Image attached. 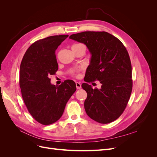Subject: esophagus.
<instances>
[{"label":"esophagus","instance_id":"34e87169","mask_svg":"<svg viewBox=\"0 0 157 157\" xmlns=\"http://www.w3.org/2000/svg\"><path fill=\"white\" fill-rule=\"evenodd\" d=\"M76 87H77V89H78V90L81 88V84L78 82H76Z\"/></svg>","mask_w":157,"mask_h":157}]
</instances>
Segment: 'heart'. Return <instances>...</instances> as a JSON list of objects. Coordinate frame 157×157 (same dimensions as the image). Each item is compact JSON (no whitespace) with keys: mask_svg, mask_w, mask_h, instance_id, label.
<instances>
[{"mask_svg":"<svg viewBox=\"0 0 157 157\" xmlns=\"http://www.w3.org/2000/svg\"><path fill=\"white\" fill-rule=\"evenodd\" d=\"M80 44H74L73 46H77V45H80ZM83 69H84L83 67H78V68L73 69H72V70H71V71H70V73H71V75H72V76H74V77H78V76H79V75H78L79 72H80V71H82Z\"/></svg>","mask_w":157,"mask_h":157,"instance_id":"obj_1","label":"heart"}]
</instances>
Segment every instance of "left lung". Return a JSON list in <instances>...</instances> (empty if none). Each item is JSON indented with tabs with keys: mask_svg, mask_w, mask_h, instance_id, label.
Wrapping results in <instances>:
<instances>
[{
	"mask_svg": "<svg viewBox=\"0 0 157 157\" xmlns=\"http://www.w3.org/2000/svg\"><path fill=\"white\" fill-rule=\"evenodd\" d=\"M69 39L86 44L92 55L84 81L99 80L100 89L82 84L87 92L84 109L88 116L101 124L119 117L132 90V65L125 46L117 37L105 31H84Z\"/></svg>",
	"mask_w": 157,
	"mask_h": 157,
	"instance_id": "8db88e82",
	"label": "left lung"
}]
</instances>
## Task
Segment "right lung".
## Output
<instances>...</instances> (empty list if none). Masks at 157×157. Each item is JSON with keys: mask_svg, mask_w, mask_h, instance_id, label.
I'll use <instances>...</instances> for the list:
<instances>
[{"mask_svg": "<svg viewBox=\"0 0 157 157\" xmlns=\"http://www.w3.org/2000/svg\"><path fill=\"white\" fill-rule=\"evenodd\" d=\"M68 36H50L35 42L27 50L20 65L23 99L31 116L43 125L59 119L66 103L77 90L72 80H66L56 86L49 78L58 69L56 50Z\"/></svg>", "mask_w": 157, "mask_h": 157, "instance_id": "obj_1", "label": "right lung"}]
</instances>
